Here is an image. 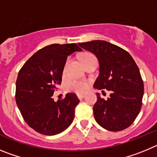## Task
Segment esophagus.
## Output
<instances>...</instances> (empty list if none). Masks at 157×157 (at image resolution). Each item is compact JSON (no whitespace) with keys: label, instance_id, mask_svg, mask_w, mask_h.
<instances>
[{"label":"esophagus","instance_id":"esophagus-1","mask_svg":"<svg viewBox=\"0 0 157 157\" xmlns=\"http://www.w3.org/2000/svg\"><path fill=\"white\" fill-rule=\"evenodd\" d=\"M77 97H78V99H82L83 98H84V97H85V95H84V94H77Z\"/></svg>","mask_w":157,"mask_h":157}]
</instances>
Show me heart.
I'll use <instances>...</instances> for the list:
<instances>
[{
    "mask_svg": "<svg viewBox=\"0 0 157 157\" xmlns=\"http://www.w3.org/2000/svg\"><path fill=\"white\" fill-rule=\"evenodd\" d=\"M94 58H96V56H94V54H93L92 52H89L83 53L81 56L82 61V63H84V64H85L86 62H88L89 60L94 59ZM67 63H68V59L67 60L66 63H65V67L67 66ZM68 87L71 90L75 91V92L78 93V94H82V93H85L86 91L88 90L89 84L88 82L86 81H71L69 83Z\"/></svg>",
    "mask_w": 157,
    "mask_h": 157,
    "instance_id": "obj_1",
    "label": "heart"
}]
</instances>
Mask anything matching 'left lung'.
Here are the masks:
<instances>
[{
  "label": "left lung",
  "mask_w": 157,
  "mask_h": 157,
  "mask_svg": "<svg viewBox=\"0 0 157 157\" xmlns=\"http://www.w3.org/2000/svg\"><path fill=\"white\" fill-rule=\"evenodd\" d=\"M78 45L92 52L99 60L100 74L94 88L111 91L106 101L97 94L93 109L96 121L110 131L127 128L142 105L144 83L138 65L128 52L108 41L96 40Z\"/></svg>",
  "instance_id": "8db88e82"
}]
</instances>
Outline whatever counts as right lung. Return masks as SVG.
Returning <instances> with one entry per match:
<instances>
[{
	"label": "right lung",
	"instance_id": "1",
	"mask_svg": "<svg viewBox=\"0 0 157 157\" xmlns=\"http://www.w3.org/2000/svg\"><path fill=\"white\" fill-rule=\"evenodd\" d=\"M82 51L76 44H52L41 48L19 70L16 101L25 122L35 131L55 135L66 130L79 103L75 94L68 93L56 102L52 96L61 84L67 56Z\"/></svg>",
	"mask_w": 157,
	"mask_h": 157
}]
</instances>
